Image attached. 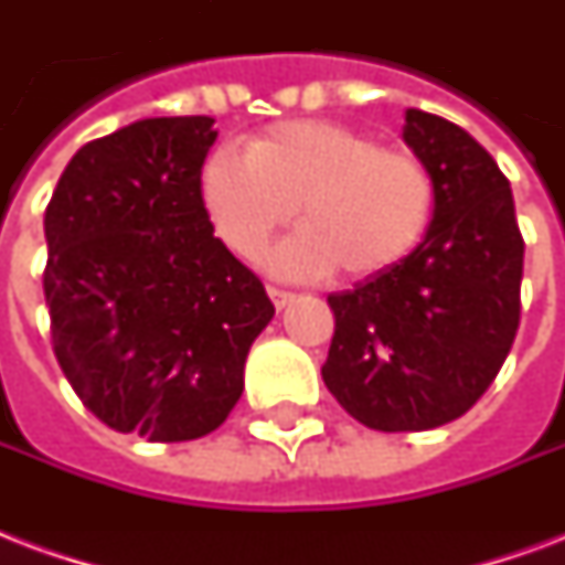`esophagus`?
<instances>
[{
  "label": "esophagus",
  "mask_w": 565,
  "mask_h": 565,
  "mask_svg": "<svg viewBox=\"0 0 565 565\" xmlns=\"http://www.w3.org/2000/svg\"><path fill=\"white\" fill-rule=\"evenodd\" d=\"M269 299H273V305L275 308H278V311H284V308H287V305H290L292 299H296V296H292V292H287V290H278V287H269Z\"/></svg>",
  "instance_id": "1"
}]
</instances>
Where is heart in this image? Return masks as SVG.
Instances as JSON below:
<instances>
[{"mask_svg": "<svg viewBox=\"0 0 565 565\" xmlns=\"http://www.w3.org/2000/svg\"><path fill=\"white\" fill-rule=\"evenodd\" d=\"M201 201L215 236L257 257L299 206L301 231L266 254L284 278L361 281L415 252L436 210V180L412 150L382 148L361 129L331 120L275 124L248 157L215 150L201 174Z\"/></svg>", "mask_w": 565, "mask_h": 565, "instance_id": "obj_1", "label": "heart"}]
</instances>
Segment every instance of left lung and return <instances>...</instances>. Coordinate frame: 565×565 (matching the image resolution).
Here are the masks:
<instances>
[{"label":"left lung","mask_w":565,"mask_h":565,"mask_svg":"<svg viewBox=\"0 0 565 565\" xmlns=\"http://www.w3.org/2000/svg\"><path fill=\"white\" fill-rule=\"evenodd\" d=\"M403 141L436 180V210L394 269L331 292L322 382L379 433L436 429L483 397L522 313L524 239L510 180L462 127L406 109Z\"/></svg>","instance_id":"left-lung-1"}]
</instances>
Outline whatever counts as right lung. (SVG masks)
<instances>
[{
  "instance_id": "add662e5",
  "label": "right lung",
  "mask_w": 565,
  "mask_h": 565,
  "mask_svg": "<svg viewBox=\"0 0 565 565\" xmlns=\"http://www.w3.org/2000/svg\"><path fill=\"white\" fill-rule=\"evenodd\" d=\"M213 124L141 118L88 141L43 215L55 359L85 408L148 441L225 424L254 338L275 317L201 201Z\"/></svg>"
}]
</instances>
